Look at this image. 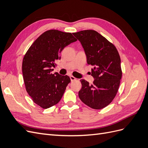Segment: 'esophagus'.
<instances>
[{
    "instance_id": "34e87169",
    "label": "esophagus",
    "mask_w": 148,
    "mask_h": 148,
    "mask_svg": "<svg viewBox=\"0 0 148 148\" xmlns=\"http://www.w3.org/2000/svg\"><path fill=\"white\" fill-rule=\"evenodd\" d=\"M70 79H71V82H73V81H75V80H76V79H77V78H75L74 77H73V76H70Z\"/></svg>"
}]
</instances>
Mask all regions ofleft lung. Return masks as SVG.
Wrapping results in <instances>:
<instances>
[{
	"mask_svg": "<svg viewBox=\"0 0 148 148\" xmlns=\"http://www.w3.org/2000/svg\"><path fill=\"white\" fill-rule=\"evenodd\" d=\"M81 42L87 63L93 66V84L81 79L82 87L78 92L81 101L94 109L108 106L117 95L122 78L120 57L115 46L95 30L73 33Z\"/></svg>",
	"mask_w": 148,
	"mask_h": 148,
	"instance_id": "8db88e82",
	"label": "left lung"
}]
</instances>
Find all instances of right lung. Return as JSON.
Instances as JSON below:
<instances>
[{
    "label": "right lung",
    "instance_id": "add662e5",
    "mask_svg": "<svg viewBox=\"0 0 148 148\" xmlns=\"http://www.w3.org/2000/svg\"><path fill=\"white\" fill-rule=\"evenodd\" d=\"M77 41L70 33L51 29L36 39L23 57L22 72L26 91L42 109L57 104L70 82L69 76L52 74L64 47Z\"/></svg>",
    "mask_w": 148,
    "mask_h": 148
}]
</instances>
